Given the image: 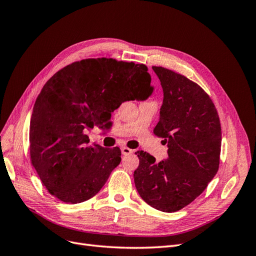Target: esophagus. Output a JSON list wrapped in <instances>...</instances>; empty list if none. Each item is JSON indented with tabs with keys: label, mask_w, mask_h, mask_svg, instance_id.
<instances>
[{
	"label": "esophagus",
	"mask_w": 256,
	"mask_h": 256,
	"mask_svg": "<svg viewBox=\"0 0 256 256\" xmlns=\"http://www.w3.org/2000/svg\"><path fill=\"white\" fill-rule=\"evenodd\" d=\"M120 150H122V154H132L134 152L132 150H130V148H128V147H125V146L122 147Z\"/></svg>",
	"instance_id": "1"
}]
</instances>
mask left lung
<instances>
[{"label":"left lung","mask_w":256,"mask_h":256,"mask_svg":"<svg viewBox=\"0 0 256 256\" xmlns=\"http://www.w3.org/2000/svg\"><path fill=\"white\" fill-rule=\"evenodd\" d=\"M164 90V102L154 134L164 138L168 158L156 162L143 150L134 173L136 188L158 210L174 212L189 205L218 172L221 125L205 90L184 76L152 66Z\"/></svg>","instance_id":"1"}]
</instances>
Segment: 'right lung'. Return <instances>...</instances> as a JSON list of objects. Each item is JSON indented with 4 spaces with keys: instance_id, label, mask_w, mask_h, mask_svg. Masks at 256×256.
<instances>
[{
    "instance_id": "1",
    "label": "right lung",
    "mask_w": 256,
    "mask_h": 256,
    "mask_svg": "<svg viewBox=\"0 0 256 256\" xmlns=\"http://www.w3.org/2000/svg\"><path fill=\"white\" fill-rule=\"evenodd\" d=\"M150 81L143 64L102 58L74 62L44 85L30 118V154L53 196L76 204L104 187L120 164V150L88 146L84 132L122 102L150 97Z\"/></svg>"
}]
</instances>
